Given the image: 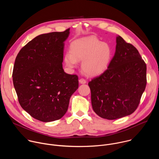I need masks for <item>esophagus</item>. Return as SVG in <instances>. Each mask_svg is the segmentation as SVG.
Instances as JSON below:
<instances>
[{
  "label": "esophagus",
  "mask_w": 159,
  "mask_h": 159,
  "mask_svg": "<svg viewBox=\"0 0 159 159\" xmlns=\"http://www.w3.org/2000/svg\"><path fill=\"white\" fill-rule=\"evenodd\" d=\"M79 82L80 83V84H86L87 83V81H86V80L85 79H83V78H81V79H80V80H79Z\"/></svg>",
  "instance_id": "34e87169"
}]
</instances>
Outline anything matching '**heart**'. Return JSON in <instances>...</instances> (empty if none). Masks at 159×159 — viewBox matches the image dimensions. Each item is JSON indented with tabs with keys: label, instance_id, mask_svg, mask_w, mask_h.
<instances>
[{
	"label": "heart",
	"instance_id": "1",
	"mask_svg": "<svg viewBox=\"0 0 159 159\" xmlns=\"http://www.w3.org/2000/svg\"><path fill=\"white\" fill-rule=\"evenodd\" d=\"M111 46L102 42L95 36H89L74 41L70 45V52H67L64 61L67 66L74 68L77 61H82V69L89 76L102 74L107 69L112 58Z\"/></svg>",
	"mask_w": 159,
	"mask_h": 159
}]
</instances>
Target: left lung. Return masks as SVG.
<instances>
[{
  "label": "left lung",
  "instance_id": "left-lung-1",
  "mask_svg": "<svg viewBox=\"0 0 159 159\" xmlns=\"http://www.w3.org/2000/svg\"><path fill=\"white\" fill-rule=\"evenodd\" d=\"M107 69L89 82L93 111L115 120L130 115L138 107L147 84V66L137 49L120 36Z\"/></svg>",
  "mask_w": 159,
  "mask_h": 159
}]
</instances>
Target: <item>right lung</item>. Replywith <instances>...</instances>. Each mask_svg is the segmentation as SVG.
<instances>
[{
    "instance_id": "add662e5",
    "label": "right lung",
    "mask_w": 159,
    "mask_h": 159,
    "mask_svg": "<svg viewBox=\"0 0 159 159\" xmlns=\"http://www.w3.org/2000/svg\"><path fill=\"white\" fill-rule=\"evenodd\" d=\"M69 30L37 36L21 48L15 61L12 77L19 102L42 122L62 118L79 87L78 76L66 74L62 67L64 42Z\"/></svg>"
}]
</instances>
